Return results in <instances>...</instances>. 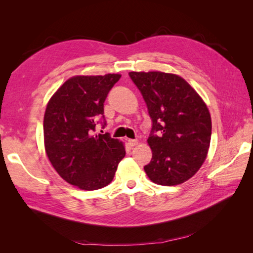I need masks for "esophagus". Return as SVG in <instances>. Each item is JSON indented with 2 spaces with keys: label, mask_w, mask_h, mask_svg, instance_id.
I'll list each match as a JSON object with an SVG mask.
<instances>
[{
  "label": "esophagus",
  "mask_w": 253,
  "mask_h": 253,
  "mask_svg": "<svg viewBox=\"0 0 253 253\" xmlns=\"http://www.w3.org/2000/svg\"><path fill=\"white\" fill-rule=\"evenodd\" d=\"M137 143H138L137 139H128V144H129L130 147H135Z\"/></svg>",
  "instance_id": "34e87169"
}]
</instances>
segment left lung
Instances as JSON below:
<instances>
[{
  "label": "left lung",
  "instance_id": "left-lung-1",
  "mask_svg": "<svg viewBox=\"0 0 253 253\" xmlns=\"http://www.w3.org/2000/svg\"><path fill=\"white\" fill-rule=\"evenodd\" d=\"M152 120L148 144L152 159L144 170L153 182L175 186L206 161L212 123L208 107L184 78L162 72H130Z\"/></svg>",
  "mask_w": 253,
  "mask_h": 253
}]
</instances>
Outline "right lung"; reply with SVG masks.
<instances>
[{"label":"right lung","mask_w":253,"mask_h":253,"mask_svg":"<svg viewBox=\"0 0 253 253\" xmlns=\"http://www.w3.org/2000/svg\"><path fill=\"white\" fill-rule=\"evenodd\" d=\"M120 78V74L72 77L46 105V155L58 175L79 189L96 190L109 185L126 154L123 142L109 132L94 133L96 124L102 128L106 125L104 101Z\"/></svg>","instance_id":"obj_1"}]
</instances>
